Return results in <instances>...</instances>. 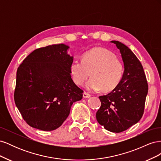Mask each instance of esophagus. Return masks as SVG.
<instances>
[{
    "mask_svg": "<svg viewBox=\"0 0 161 161\" xmlns=\"http://www.w3.org/2000/svg\"><path fill=\"white\" fill-rule=\"evenodd\" d=\"M83 97L84 98H89V97H91V95L89 94L88 92H83Z\"/></svg>",
    "mask_w": 161,
    "mask_h": 161,
    "instance_id": "obj_1",
    "label": "esophagus"
}]
</instances>
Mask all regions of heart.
Returning <instances> with one entry per match:
<instances>
[{
  "label": "heart",
  "mask_w": 161,
  "mask_h": 161,
  "mask_svg": "<svg viewBox=\"0 0 161 161\" xmlns=\"http://www.w3.org/2000/svg\"><path fill=\"white\" fill-rule=\"evenodd\" d=\"M70 72L76 85L83 84L91 74L92 78L85 85L87 90L101 89L104 92H109L114 90L122 79L124 64L110 51L103 47H95L86 52L82 60H73Z\"/></svg>",
  "instance_id": "heart-1"
}]
</instances>
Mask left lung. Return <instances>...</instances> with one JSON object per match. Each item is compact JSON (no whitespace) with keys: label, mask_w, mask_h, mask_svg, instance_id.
<instances>
[{"label":"left lung","mask_w":161,"mask_h":161,"mask_svg":"<svg viewBox=\"0 0 161 161\" xmlns=\"http://www.w3.org/2000/svg\"><path fill=\"white\" fill-rule=\"evenodd\" d=\"M111 42L119 50L124 71L119 85L108 95L99 97L101 105L96 118L107 130L119 133L142 118L148 86L142 65L132 51L118 41Z\"/></svg>","instance_id":"obj_1"}]
</instances>
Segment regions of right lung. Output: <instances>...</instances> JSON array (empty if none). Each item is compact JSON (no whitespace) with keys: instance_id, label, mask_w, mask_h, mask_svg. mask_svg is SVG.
<instances>
[{"instance_id":"add662e5","label":"right lung","mask_w":161,"mask_h":161,"mask_svg":"<svg viewBox=\"0 0 161 161\" xmlns=\"http://www.w3.org/2000/svg\"><path fill=\"white\" fill-rule=\"evenodd\" d=\"M69 46L60 43L36 49L17 71L14 99L23 119L43 131L58 128L83 91L73 82Z\"/></svg>"}]
</instances>
